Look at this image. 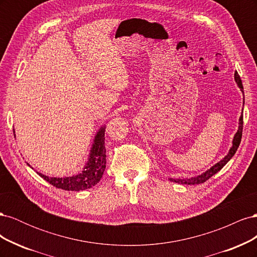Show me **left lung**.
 <instances>
[{
  "label": "left lung",
  "instance_id": "obj_1",
  "mask_svg": "<svg viewBox=\"0 0 257 257\" xmlns=\"http://www.w3.org/2000/svg\"><path fill=\"white\" fill-rule=\"evenodd\" d=\"M235 81L238 84V87L241 90V92L243 93V85H242V82H241L240 76L238 75V73H235ZM243 104H244V102H243ZM242 128H243V108H242V112H241V115L239 118V126H238V130H237V133L235 134L234 139H232V146L230 147V149H229L227 155H225V157L220 162H217L216 164H214L211 168H209L208 170H206V172L203 173L201 175H198V176H195V177H191V178H182V179L169 178V180L173 181V182H176V183L188 184V185L200 184V183L206 182L209 178H211L217 172H220V170L227 164L228 161L232 157H234V154L236 153L238 147L240 145L241 137H242Z\"/></svg>",
  "mask_w": 257,
  "mask_h": 257
}]
</instances>
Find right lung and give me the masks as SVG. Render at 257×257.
Masks as SVG:
<instances>
[{"mask_svg": "<svg viewBox=\"0 0 257 257\" xmlns=\"http://www.w3.org/2000/svg\"><path fill=\"white\" fill-rule=\"evenodd\" d=\"M15 134V130H14ZM16 137V135H15ZM29 165V164H28ZM30 166V165H29ZM106 168V149H105V125L96 133L92 148L89 153L88 162L85 163L80 173L71 177H48L37 173L46 181L58 189L65 191H83L92 188L99 182ZM33 169V168H32Z\"/></svg>", "mask_w": 257, "mask_h": 257, "instance_id": "obj_1", "label": "right lung"}]
</instances>
